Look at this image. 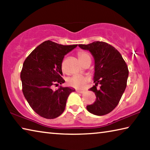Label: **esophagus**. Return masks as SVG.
<instances>
[{
	"label": "esophagus",
	"mask_w": 150,
	"mask_h": 150,
	"mask_svg": "<svg viewBox=\"0 0 150 150\" xmlns=\"http://www.w3.org/2000/svg\"><path fill=\"white\" fill-rule=\"evenodd\" d=\"M76 92H77L79 93H83L85 92L84 91H80V90H76Z\"/></svg>",
	"instance_id": "esophagus-1"
}]
</instances>
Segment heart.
I'll return each mask as SVG.
<instances>
[{"instance_id": "1", "label": "heart", "mask_w": 150, "mask_h": 150, "mask_svg": "<svg viewBox=\"0 0 150 150\" xmlns=\"http://www.w3.org/2000/svg\"><path fill=\"white\" fill-rule=\"evenodd\" d=\"M78 57L81 63L84 62L85 60H87L88 59H91L89 54L86 52H79L78 53ZM87 78L83 77V76L74 75L73 76V77L68 79L67 83L68 85L72 87H74L76 88H84L85 84L87 82Z\"/></svg>"}]
</instances>
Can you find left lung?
Listing matches in <instances>:
<instances>
[{
    "mask_svg": "<svg viewBox=\"0 0 150 150\" xmlns=\"http://www.w3.org/2000/svg\"><path fill=\"white\" fill-rule=\"evenodd\" d=\"M81 49L88 50L95 59L94 83L90 91L96 99L87 105L89 112L97 116L107 115L118 105L127 85L128 69L120 52L112 45L104 42L79 44ZM98 84L100 88H96Z\"/></svg>",
    "mask_w": 150,
    "mask_h": 150,
    "instance_id": "left-lung-1",
    "label": "left lung"
}]
</instances>
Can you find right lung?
I'll use <instances>...</instances> for the list:
<instances>
[{
    "instance_id": "add662e5",
    "label": "right lung",
    "mask_w": 150,
    "mask_h": 150,
    "mask_svg": "<svg viewBox=\"0 0 150 150\" xmlns=\"http://www.w3.org/2000/svg\"><path fill=\"white\" fill-rule=\"evenodd\" d=\"M77 46L47 40L35 48L24 61L20 73L22 92L31 108L43 118L53 119L62 115L69 94L75 91L62 86L54 91L52 87L64 83L62 77L63 57Z\"/></svg>"
}]
</instances>
